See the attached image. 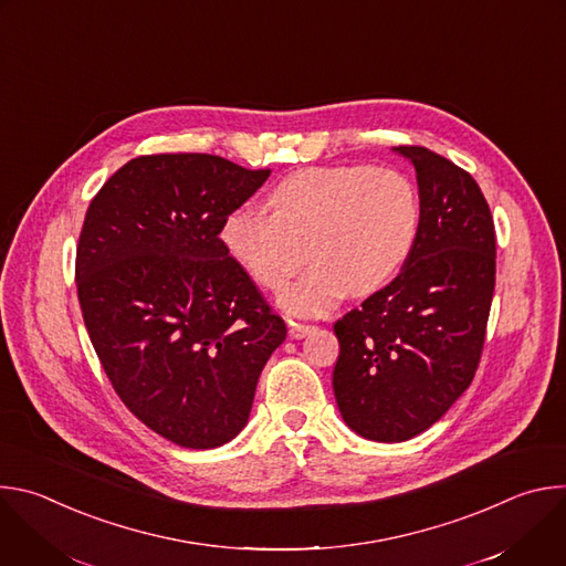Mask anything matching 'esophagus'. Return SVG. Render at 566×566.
I'll use <instances>...</instances> for the list:
<instances>
[{"instance_id":"34e87169","label":"esophagus","mask_w":566,"mask_h":566,"mask_svg":"<svg viewBox=\"0 0 566 566\" xmlns=\"http://www.w3.org/2000/svg\"><path fill=\"white\" fill-rule=\"evenodd\" d=\"M313 329H315L313 325H304V322H293V319H289V336L295 338V340L304 338V336L311 334Z\"/></svg>"}]
</instances>
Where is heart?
<instances>
[{
  "instance_id": "obj_1",
  "label": "heart",
  "mask_w": 566,
  "mask_h": 566,
  "mask_svg": "<svg viewBox=\"0 0 566 566\" xmlns=\"http://www.w3.org/2000/svg\"><path fill=\"white\" fill-rule=\"evenodd\" d=\"M269 206L273 212L258 206L230 210L221 244L271 291L311 255L315 264L277 297L295 315H322L349 291L369 295L389 284L406 264L421 221L415 184L394 168H304L271 190Z\"/></svg>"
}]
</instances>
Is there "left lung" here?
Here are the masks:
<instances>
[{"instance_id": "1", "label": "left lung", "mask_w": 566, "mask_h": 566, "mask_svg": "<svg viewBox=\"0 0 566 566\" xmlns=\"http://www.w3.org/2000/svg\"><path fill=\"white\" fill-rule=\"evenodd\" d=\"M396 151L417 170L415 247L387 286L334 325L338 410L382 443L426 432L468 389L495 291V223L476 181L428 147Z\"/></svg>"}]
</instances>
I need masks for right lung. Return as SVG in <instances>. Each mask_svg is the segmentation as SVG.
Listing matches in <instances>:
<instances>
[{"label":"right lung","mask_w":566,"mask_h":566,"mask_svg":"<svg viewBox=\"0 0 566 566\" xmlns=\"http://www.w3.org/2000/svg\"><path fill=\"white\" fill-rule=\"evenodd\" d=\"M271 170L214 154L136 156L92 199L75 284L98 360L127 410L208 450L247 426L286 325L221 244V223Z\"/></svg>","instance_id":"obj_1"}]
</instances>
